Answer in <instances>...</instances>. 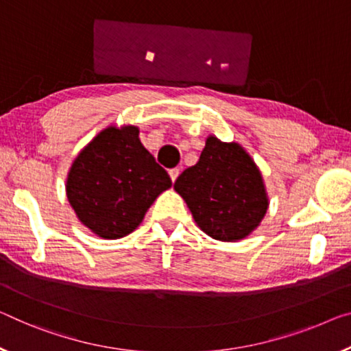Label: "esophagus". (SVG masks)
<instances>
[{
	"instance_id": "1",
	"label": "esophagus",
	"mask_w": 351,
	"mask_h": 351,
	"mask_svg": "<svg viewBox=\"0 0 351 351\" xmlns=\"http://www.w3.org/2000/svg\"><path fill=\"white\" fill-rule=\"evenodd\" d=\"M179 174H180V169H179V168H172V169H169V177H171L172 183H174V182L177 180V177H179Z\"/></svg>"
}]
</instances>
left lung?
<instances>
[{
  "label": "left lung",
  "instance_id": "1",
  "mask_svg": "<svg viewBox=\"0 0 351 351\" xmlns=\"http://www.w3.org/2000/svg\"><path fill=\"white\" fill-rule=\"evenodd\" d=\"M176 191L193 218L215 240L245 239L268 208L262 176L239 144L210 136L201 158L177 177Z\"/></svg>",
  "mask_w": 351,
  "mask_h": 351
}]
</instances>
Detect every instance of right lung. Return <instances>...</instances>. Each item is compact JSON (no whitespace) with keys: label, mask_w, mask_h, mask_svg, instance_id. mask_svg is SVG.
I'll return each mask as SVG.
<instances>
[{"label":"right lung","mask_w":351,"mask_h":351,"mask_svg":"<svg viewBox=\"0 0 351 351\" xmlns=\"http://www.w3.org/2000/svg\"><path fill=\"white\" fill-rule=\"evenodd\" d=\"M136 127L106 128L82 150L67 179V197L78 219L104 239H121L141 223L168 172L144 149Z\"/></svg>","instance_id":"obj_1"}]
</instances>
